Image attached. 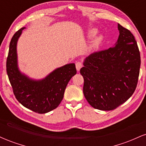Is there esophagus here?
I'll list each match as a JSON object with an SVG mask.
<instances>
[{
    "mask_svg": "<svg viewBox=\"0 0 146 146\" xmlns=\"http://www.w3.org/2000/svg\"><path fill=\"white\" fill-rule=\"evenodd\" d=\"M75 66H76L77 71H80V68L82 67V63L81 62H77L75 63Z\"/></svg>",
    "mask_w": 146,
    "mask_h": 146,
    "instance_id": "1",
    "label": "esophagus"
}]
</instances>
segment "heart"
Listing matches in <instances>:
<instances>
[{"label":"heart","instance_id":"b5f03b06","mask_svg":"<svg viewBox=\"0 0 146 146\" xmlns=\"http://www.w3.org/2000/svg\"><path fill=\"white\" fill-rule=\"evenodd\" d=\"M96 33H97V31L95 29L90 30V31L88 32V37L90 38H93ZM103 39L104 38L102 35H98V36L95 37L94 39H93V41H92L91 44H90V48H91L92 49H96V48H98L99 46H100V45L102 44V41H103Z\"/></svg>","mask_w":146,"mask_h":146}]
</instances>
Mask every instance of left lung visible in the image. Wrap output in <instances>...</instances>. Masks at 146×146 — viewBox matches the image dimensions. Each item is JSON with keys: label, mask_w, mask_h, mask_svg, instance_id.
Instances as JSON below:
<instances>
[{"label": "left lung", "mask_w": 146, "mask_h": 146, "mask_svg": "<svg viewBox=\"0 0 146 146\" xmlns=\"http://www.w3.org/2000/svg\"><path fill=\"white\" fill-rule=\"evenodd\" d=\"M118 29L114 47L92 53L80 69L85 98L98 110L115 109L132 96L138 82L141 57L137 41L119 24Z\"/></svg>", "instance_id": "obj_1"}]
</instances>
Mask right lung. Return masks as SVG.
<instances>
[{
    "label": "right lung",
    "mask_w": 146,
    "mask_h": 146,
    "mask_svg": "<svg viewBox=\"0 0 146 146\" xmlns=\"http://www.w3.org/2000/svg\"><path fill=\"white\" fill-rule=\"evenodd\" d=\"M25 28L16 31L10 42L7 73L16 100L35 113H46L59 106L68 82L76 74V68L75 64H66L41 80H32L22 74L18 67L16 45Z\"/></svg>",
    "instance_id": "add662e5"
}]
</instances>
